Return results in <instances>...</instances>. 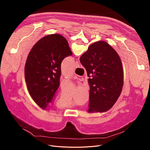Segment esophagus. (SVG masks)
Masks as SVG:
<instances>
[{
  "instance_id": "1",
  "label": "esophagus",
  "mask_w": 150,
  "mask_h": 150,
  "mask_svg": "<svg viewBox=\"0 0 150 150\" xmlns=\"http://www.w3.org/2000/svg\"><path fill=\"white\" fill-rule=\"evenodd\" d=\"M75 68L79 67V63H78V61H76L75 63Z\"/></svg>"
}]
</instances>
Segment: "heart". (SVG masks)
I'll list each match as a JSON object with an SVG mask.
<instances>
[{"instance_id": "heart-1", "label": "heart", "mask_w": 150, "mask_h": 150, "mask_svg": "<svg viewBox=\"0 0 150 150\" xmlns=\"http://www.w3.org/2000/svg\"><path fill=\"white\" fill-rule=\"evenodd\" d=\"M59 105L60 107H66V106L68 105V104H66V103H63V102H62V101H60V102L59 103Z\"/></svg>"}]
</instances>
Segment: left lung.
<instances>
[{
    "mask_svg": "<svg viewBox=\"0 0 150 150\" xmlns=\"http://www.w3.org/2000/svg\"><path fill=\"white\" fill-rule=\"evenodd\" d=\"M72 54L67 40L58 34L38 40L29 53L25 65V79L30 95L45 110L59 88L61 63Z\"/></svg>",
    "mask_w": 150,
    "mask_h": 150,
    "instance_id": "1",
    "label": "left lung"
}]
</instances>
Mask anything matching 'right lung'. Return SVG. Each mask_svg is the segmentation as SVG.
<instances>
[{"label":"right lung","instance_id":"right-lung-1","mask_svg":"<svg viewBox=\"0 0 150 150\" xmlns=\"http://www.w3.org/2000/svg\"><path fill=\"white\" fill-rule=\"evenodd\" d=\"M79 60L89 77L88 113L109 110L120 96L123 85L122 64L117 53L108 42L100 41L90 46Z\"/></svg>","mask_w":150,"mask_h":150}]
</instances>
